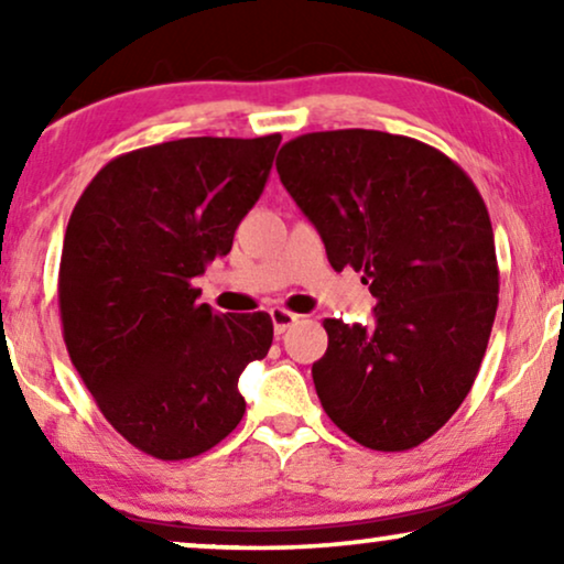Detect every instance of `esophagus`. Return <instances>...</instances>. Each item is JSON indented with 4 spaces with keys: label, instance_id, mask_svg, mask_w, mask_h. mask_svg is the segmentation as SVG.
I'll list each match as a JSON object with an SVG mask.
<instances>
[{
    "label": "esophagus",
    "instance_id": "esophagus-1",
    "mask_svg": "<svg viewBox=\"0 0 564 564\" xmlns=\"http://www.w3.org/2000/svg\"><path fill=\"white\" fill-rule=\"evenodd\" d=\"M269 315H272V323H274V334H284L290 326H295V323L300 321V315L284 311V307H272L269 311Z\"/></svg>",
    "mask_w": 564,
    "mask_h": 564
}]
</instances>
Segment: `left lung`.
I'll return each instance as SVG.
<instances>
[{
    "label": "left lung",
    "mask_w": 564,
    "mask_h": 564,
    "mask_svg": "<svg viewBox=\"0 0 564 564\" xmlns=\"http://www.w3.org/2000/svg\"><path fill=\"white\" fill-rule=\"evenodd\" d=\"M276 174L334 269L365 272L377 323L326 318L313 365L323 411L354 442L405 452L434 436L473 388L498 311L488 207L449 156L382 130L284 143Z\"/></svg>",
    "instance_id": "8db88e82"
}]
</instances>
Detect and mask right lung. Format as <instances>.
Masks as SVG:
<instances>
[{
    "instance_id": "right-lung-1",
    "label": "right lung",
    "mask_w": 564,
    "mask_h": 564,
    "mask_svg": "<svg viewBox=\"0 0 564 564\" xmlns=\"http://www.w3.org/2000/svg\"><path fill=\"white\" fill-rule=\"evenodd\" d=\"M282 135L182 138L112 159L82 192L58 269L64 341L99 411L151 457H197L243 419L238 377L269 313H215L192 280L226 257Z\"/></svg>"
}]
</instances>
